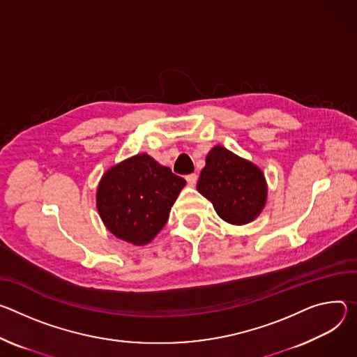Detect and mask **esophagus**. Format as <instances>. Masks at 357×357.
<instances>
[{
    "label": "esophagus",
    "instance_id": "34e87169",
    "mask_svg": "<svg viewBox=\"0 0 357 357\" xmlns=\"http://www.w3.org/2000/svg\"><path fill=\"white\" fill-rule=\"evenodd\" d=\"M197 178H199V176H197L195 173H191V174H187V176H185V180H187L188 185H191V187H194V185H195Z\"/></svg>",
    "mask_w": 357,
    "mask_h": 357
}]
</instances>
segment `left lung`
Returning a JSON list of instances; mask_svg holds the SVG:
<instances>
[{"mask_svg": "<svg viewBox=\"0 0 357 357\" xmlns=\"http://www.w3.org/2000/svg\"><path fill=\"white\" fill-rule=\"evenodd\" d=\"M197 190L213 203L224 221L235 225L251 222L266 202L262 172L222 146L208 153Z\"/></svg>", "mask_w": 357, "mask_h": 357, "instance_id": "8db88e82", "label": "left lung"}]
</instances>
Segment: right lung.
<instances>
[{
  "mask_svg": "<svg viewBox=\"0 0 357 357\" xmlns=\"http://www.w3.org/2000/svg\"><path fill=\"white\" fill-rule=\"evenodd\" d=\"M185 180L147 154H137L102 177L96 206L107 229L117 238L144 245L169 220Z\"/></svg>",
  "mask_w": 357,
  "mask_h": 357,
  "instance_id": "add662e5",
  "label": "right lung"
}]
</instances>
